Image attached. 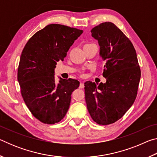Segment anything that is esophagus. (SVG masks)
Returning a JSON list of instances; mask_svg holds the SVG:
<instances>
[{
	"label": "esophagus",
	"instance_id": "obj_1",
	"mask_svg": "<svg viewBox=\"0 0 157 157\" xmlns=\"http://www.w3.org/2000/svg\"><path fill=\"white\" fill-rule=\"evenodd\" d=\"M84 82H80V84H79V88L80 89H82V88H84Z\"/></svg>",
	"mask_w": 157,
	"mask_h": 157
}]
</instances>
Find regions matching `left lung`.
<instances>
[{
  "label": "left lung",
  "instance_id": "1",
  "mask_svg": "<svg viewBox=\"0 0 157 157\" xmlns=\"http://www.w3.org/2000/svg\"><path fill=\"white\" fill-rule=\"evenodd\" d=\"M91 36L98 41L105 61V84L86 82L85 100L95 123L107 125L123 116L136 99L140 70L134 47L120 29L111 22L95 26Z\"/></svg>",
  "mask_w": 157,
  "mask_h": 157
}]
</instances>
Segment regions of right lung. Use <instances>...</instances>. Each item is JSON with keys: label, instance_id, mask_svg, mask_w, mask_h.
I'll return each mask as SVG.
<instances>
[{"label": "right lung", "instance_id": "1", "mask_svg": "<svg viewBox=\"0 0 157 157\" xmlns=\"http://www.w3.org/2000/svg\"><path fill=\"white\" fill-rule=\"evenodd\" d=\"M83 31L59 24H50L29 39L20 57L18 82L23 100L32 114L45 124L62 120L70 107L71 94L79 82L59 78L55 80L57 62Z\"/></svg>", "mask_w": 157, "mask_h": 157}]
</instances>
